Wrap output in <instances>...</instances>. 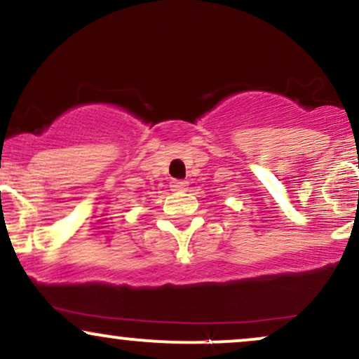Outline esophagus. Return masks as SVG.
Returning <instances> with one entry per match:
<instances>
[{"instance_id":"34e87169","label":"esophagus","mask_w":359,"mask_h":359,"mask_svg":"<svg viewBox=\"0 0 359 359\" xmlns=\"http://www.w3.org/2000/svg\"><path fill=\"white\" fill-rule=\"evenodd\" d=\"M170 191H174V192L187 191V182H185V180H172Z\"/></svg>"}]
</instances>
